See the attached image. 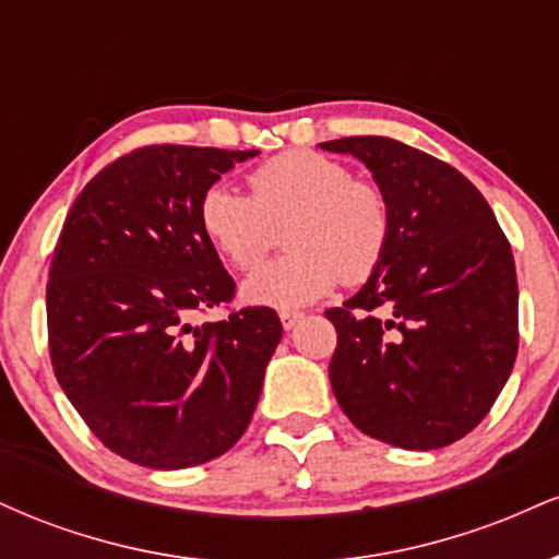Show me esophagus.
<instances>
[{
	"label": "esophagus",
	"mask_w": 559,
	"mask_h": 559,
	"mask_svg": "<svg viewBox=\"0 0 559 559\" xmlns=\"http://www.w3.org/2000/svg\"><path fill=\"white\" fill-rule=\"evenodd\" d=\"M301 318H305V312L299 310H281V323H284L286 331H292Z\"/></svg>",
	"instance_id": "1"
}]
</instances>
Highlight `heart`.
<instances>
[{
  "mask_svg": "<svg viewBox=\"0 0 559 559\" xmlns=\"http://www.w3.org/2000/svg\"><path fill=\"white\" fill-rule=\"evenodd\" d=\"M199 226L236 271H254L284 230L288 252L241 288L243 299L267 307L307 305L338 278L362 284L386 258L391 239L383 191L307 150L275 155L252 170L249 197L210 186L199 204Z\"/></svg>",
  "mask_w": 559,
  "mask_h": 559,
  "instance_id": "heart-1",
  "label": "heart"
}]
</instances>
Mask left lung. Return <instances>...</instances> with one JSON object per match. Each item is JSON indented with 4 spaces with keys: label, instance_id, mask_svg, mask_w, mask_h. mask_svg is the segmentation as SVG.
Here are the masks:
<instances>
[{
    "label": "left lung",
    "instance_id": "8db88e82",
    "mask_svg": "<svg viewBox=\"0 0 559 559\" xmlns=\"http://www.w3.org/2000/svg\"><path fill=\"white\" fill-rule=\"evenodd\" d=\"M373 173L391 213L386 258L325 318L338 407L378 441L439 449L471 433L518 357V275L489 202L460 170L386 136L320 144Z\"/></svg>",
    "mask_w": 559,
    "mask_h": 559
}]
</instances>
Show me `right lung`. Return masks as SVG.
Here are the masks:
<instances>
[{
	"label": "right lung",
	"instance_id": "obj_1",
	"mask_svg": "<svg viewBox=\"0 0 559 559\" xmlns=\"http://www.w3.org/2000/svg\"><path fill=\"white\" fill-rule=\"evenodd\" d=\"M258 150L152 144L83 186L47 284L49 357L96 439L131 463H210L247 431L281 342L271 307L217 323L234 278L199 226L204 191Z\"/></svg>",
	"mask_w": 559,
	"mask_h": 559
}]
</instances>
